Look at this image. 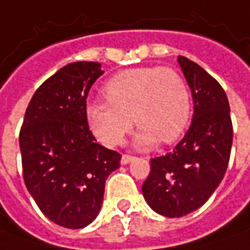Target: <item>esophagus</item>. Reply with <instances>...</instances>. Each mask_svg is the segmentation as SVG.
<instances>
[{"label":"esophagus","instance_id":"obj_1","mask_svg":"<svg viewBox=\"0 0 250 250\" xmlns=\"http://www.w3.org/2000/svg\"><path fill=\"white\" fill-rule=\"evenodd\" d=\"M131 160H134V156H131V155H123L122 156V165H128Z\"/></svg>","mask_w":250,"mask_h":250}]
</instances>
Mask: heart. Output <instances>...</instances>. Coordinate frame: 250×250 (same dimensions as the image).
<instances>
[{"label":"heart","mask_w":250,"mask_h":250,"mask_svg":"<svg viewBox=\"0 0 250 250\" xmlns=\"http://www.w3.org/2000/svg\"><path fill=\"white\" fill-rule=\"evenodd\" d=\"M104 94L108 102L88 104L85 116L92 133L108 146L125 141L134 123L140 125L135 146L149 148L159 140L170 144L184 133L191 117L188 85L170 67L123 70L106 83Z\"/></svg>","instance_id":"1"}]
</instances>
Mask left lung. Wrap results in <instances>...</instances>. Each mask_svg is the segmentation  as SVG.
Instances as JSON below:
<instances>
[{"label": "left lung", "instance_id": "obj_1", "mask_svg": "<svg viewBox=\"0 0 250 250\" xmlns=\"http://www.w3.org/2000/svg\"><path fill=\"white\" fill-rule=\"evenodd\" d=\"M194 101L192 123L165 156L151 160L142 194L151 209L166 217L196 210L224 178L232 145V123L226 92L198 63L178 56Z\"/></svg>", "mask_w": 250, "mask_h": 250}]
</instances>
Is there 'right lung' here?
I'll return each instance as SVG.
<instances>
[{
  "label": "right lung",
  "instance_id": "right-lung-1",
  "mask_svg": "<svg viewBox=\"0 0 250 250\" xmlns=\"http://www.w3.org/2000/svg\"><path fill=\"white\" fill-rule=\"evenodd\" d=\"M98 62H73L34 92L19 134L24 184L55 224L83 228L98 216L105 181L120 167V153L99 145L85 108Z\"/></svg>",
  "mask_w": 250,
  "mask_h": 250
}]
</instances>
